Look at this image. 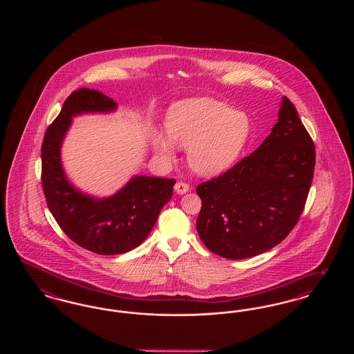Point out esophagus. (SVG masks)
<instances>
[{"mask_svg":"<svg viewBox=\"0 0 354 354\" xmlns=\"http://www.w3.org/2000/svg\"><path fill=\"white\" fill-rule=\"evenodd\" d=\"M188 191H189V185L185 183V182H178L175 185V192L179 194V195H183V194L188 192Z\"/></svg>","mask_w":354,"mask_h":354,"instance_id":"obj_1","label":"esophagus"}]
</instances>
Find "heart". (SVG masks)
Wrapping results in <instances>:
<instances>
[{
	"label": "heart",
	"mask_w": 354,
	"mask_h": 354,
	"mask_svg": "<svg viewBox=\"0 0 354 354\" xmlns=\"http://www.w3.org/2000/svg\"><path fill=\"white\" fill-rule=\"evenodd\" d=\"M250 119L224 102L212 98H188L174 103L166 115L167 135L152 136L155 152L171 160L175 145L188 147L192 169L204 176L230 169L250 136Z\"/></svg>",
	"instance_id": "b5f03b06"
}]
</instances>
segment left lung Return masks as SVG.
<instances>
[{
	"label": "left lung",
	"instance_id": "left-lung-1",
	"mask_svg": "<svg viewBox=\"0 0 354 354\" xmlns=\"http://www.w3.org/2000/svg\"><path fill=\"white\" fill-rule=\"evenodd\" d=\"M315 145L286 97L279 120L257 150L219 178L198 185L196 230L221 257L241 260L270 251L300 219L313 180Z\"/></svg>",
	"mask_w": 354,
	"mask_h": 354
}]
</instances>
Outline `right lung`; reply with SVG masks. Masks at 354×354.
<instances>
[{
    "label": "right lung",
    "mask_w": 354,
    "mask_h": 354,
    "mask_svg": "<svg viewBox=\"0 0 354 354\" xmlns=\"http://www.w3.org/2000/svg\"><path fill=\"white\" fill-rule=\"evenodd\" d=\"M117 107L114 100L101 91H73L48 127L41 149L42 188L54 219L74 243L98 254H119L136 248L150 235L175 185L174 179L138 175L114 195L97 198L68 180L61 147L73 118L94 113L109 114Z\"/></svg>",
    "instance_id": "add662e5"
}]
</instances>
